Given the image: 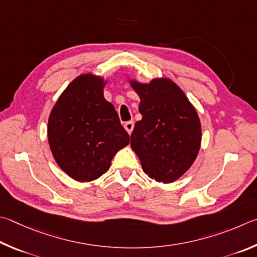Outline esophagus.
Returning <instances> with one entry per match:
<instances>
[{
  "label": "esophagus",
  "mask_w": 257,
  "mask_h": 257,
  "mask_svg": "<svg viewBox=\"0 0 257 257\" xmlns=\"http://www.w3.org/2000/svg\"><path fill=\"white\" fill-rule=\"evenodd\" d=\"M124 128L126 130V132H127L128 134H131L133 128H134V123L133 121H126V123L124 124Z\"/></svg>",
  "instance_id": "34e87169"
}]
</instances>
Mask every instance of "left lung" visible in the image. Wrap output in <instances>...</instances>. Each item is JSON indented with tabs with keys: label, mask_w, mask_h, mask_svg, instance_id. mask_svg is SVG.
Here are the masks:
<instances>
[{
	"label": "left lung",
	"mask_w": 257,
	"mask_h": 257,
	"mask_svg": "<svg viewBox=\"0 0 257 257\" xmlns=\"http://www.w3.org/2000/svg\"><path fill=\"white\" fill-rule=\"evenodd\" d=\"M130 85L140 97L139 111L142 115L131 134L132 150L151 179L174 183L192 167L199 155V114L169 78H155L149 83L130 79Z\"/></svg>",
	"instance_id": "left-lung-1"
}]
</instances>
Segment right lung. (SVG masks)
Masks as SVG:
<instances>
[{"mask_svg": "<svg viewBox=\"0 0 257 257\" xmlns=\"http://www.w3.org/2000/svg\"><path fill=\"white\" fill-rule=\"evenodd\" d=\"M107 79L82 73L67 85L48 117L52 155L67 176L80 183L98 179L130 143L115 107L103 97Z\"/></svg>", "mask_w": 257, "mask_h": 257, "instance_id": "obj_1", "label": "right lung"}]
</instances>
